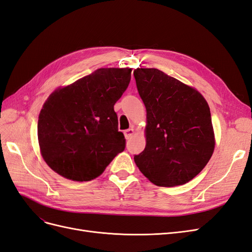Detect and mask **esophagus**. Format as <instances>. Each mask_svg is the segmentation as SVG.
<instances>
[{
  "label": "esophagus",
  "instance_id": "obj_1",
  "mask_svg": "<svg viewBox=\"0 0 252 252\" xmlns=\"http://www.w3.org/2000/svg\"><path fill=\"white\" fill-rule=\"evenodd\" d=\"M134 133V129L133 128H129V129H126V130L124 131V134H125V138L126 140H129L132 138V135Z\"/></svg>",
  "mask_w": 252,
  "mask_h": 252
}]
</instances>
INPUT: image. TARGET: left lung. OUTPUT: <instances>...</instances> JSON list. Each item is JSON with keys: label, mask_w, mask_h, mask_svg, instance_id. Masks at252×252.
Wrapping results in <instances>:
<instances>
[{"label": "left lung", "mask_w": 252, "mask_h": 252, "mask_svg": "<svg viewBox=\"0 0 252 252\" xmlns=\"http://www.w3.org/2000/svg\"><path fill=\"white\" fill-rule=\"evenodd\" d=\"M133 75L147 111L146 147L134 162L157 186L186 184L215 150L209 106L199 91L157 68H138Z\"/></svg>", "instance_id": "8db88e82"}]
</instances>
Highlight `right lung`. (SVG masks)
Instances as JSON below:
<instances>
[{"label":"right lung","mask_w":252,"mask_h":252,"mask_svg":"<svg viewBox=\"0 0 252 252\" xmlns=\"http://www.w3.org/2000/svg\"><path fill=\"white\" fill-rule=\"evenodd\" d=\"M130 79L131 68H100L49 95L37 121V139L53 171L91 181L124 151L126 140L113 106Z\"/></svg>","instance_id":"add662e5"}]
</instances>
